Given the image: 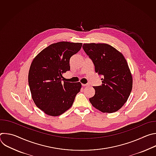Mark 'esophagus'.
Returning <instances> with one entry per match:
<instances>
[{
    "label": "esophagus",
    "mask_w": 156,
    "mask_h": 156,
    "mask_svg": "<svg viewBox=\"0 0 156 156\" xmlns=\"http://www.w3.org/2000/svg\"><path fill=\"white\" fill-rule=\"evenodd\" d=\"M82 86H89V84H82Z\"/></svg>",
    "instance_id": "1"
}]
</instances>
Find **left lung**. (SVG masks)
<instances>
[{"mask_svg":"<svg viewBox=\"0 0 156 156\" xmlns=\"http://www.w3.org/2000/svg\"><path fill=\"white\" fill-rule=\"evenodd\" d=\"M83 48L94 63L95 72L102 76V84L93 86L95 94L91 104L104 113L119 110L127 101L133 78L122 53L107 44H84Z\"/></svg>","mask_w":156,"mask_h":156,"instance_id":"obj_1","label":"left lung"}]
</instances>
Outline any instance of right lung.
I'll list each match as a JSON object with an SVG mask.
<instances>
[{
	"mask_svg": "<svg viewBox=\"0 0 156 156\" xmlns=\"http://www.w3.org/2000/svg\"><path fill=\"white\" fill-rule=\"evenodd\" d=\"M82 43L58 42L43 49L33 59L28 83L36 106L48 115L58 116L69 110L80 92V82L62 81V74L70 70V59Z\"/></svg>",
	"mask_w": 156,
	"mask_h": 156,
	"instance_id": "add662e5",
	"label": "right lung"
}]
</instances>
